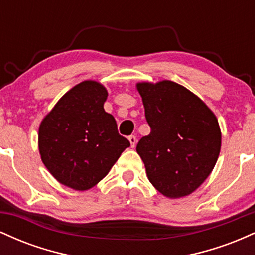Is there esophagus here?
<instances>
[{
    "mask_svg": "<svg viewBox=\"0 0 255 255\" xmlns=\"http://www.w3.org/2000/svg\"><path fill=\"white\" fill-rule=\"evenodd\" d=\"M128 140H129V142H130V147H135L136 137L134 135H130V136H128Z\"/></svg>",
    "mask_w": 255,
    "mask_h": 255,
    "instance_id": "obj_1",
    "label": "esophagus"
}]
</instances>
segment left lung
<instances>
[{"label": "left lung", "mask_w": 255, "mask_h": 255, "mask_svg": "<svg viewBox=\"0 0 255 255\" xmlns=\"http://www.w3.org/2000/svg\"><path fill=\"white\" fill-rule=\"evenodd\" d=\"M136 89L151 127L136 145L148 180L166 198L189 195L218 159V120L198 96L174 81L139 83Z\"/></svg>", "instance_id": "1"}]
</instances>
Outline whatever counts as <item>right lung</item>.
I'll list each match as a JSON object with an SVG mask.
<instances>
[{
	"label": "right lung",
	"mask_w": 255,
	"mask_h": 255,
	"mask_svg": "<svg viewBox=\"0 0 255 255\" xmlns=\"http://www.w3.org/2000/svg\"><path fill=\"white\" fill-rule=\"evenodd\" d=\"M108 91L86 80L75 85L39 126L38 147L44 165L60 183L87 191L104 178L130 144L105 113Z\"/></svg>",
	"instance_id": "right-lung-1"
}]
</instances>
